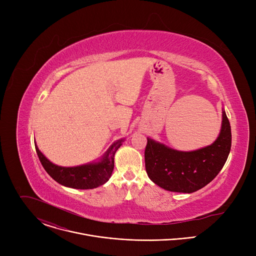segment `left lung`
<instances>
[{"mask_svg":"<svg viewBox=\"0 0 256 256\" xmlns=\"http://www.w3.org/2000/svg\"><path fill=\"white\" fill-rule=\"evenodd\" d=\"M144 165L149 178L161 188L192 194L206 184L225 165L231 150V126L222 109V126L216 140L194 151H178L147 138Z\"/></svg>","mask_w":256,"mask_h":256,"instance_id":"obj_1","label":"left lung"}]
</instances>
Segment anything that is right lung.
I'll return each instance as SVG.
<instances>
[{
    "label": "right lung",
    "mask_w": 256,
    "mask_h": 256,
    "mask_svg": "<svg viewBox=\"0 0 256 256\" xmlns=\"http://www.w3.org/2000/svg\"><path fill=\"white\" fill-rule=\"evenodd\" d=\"M124 140L114 142L97 162L80 166L64 167L50 162L35 144L38 158L50 176L58 184L76 190H92L103 186L110 178L114 167V155Z\"/></svg>",
    "instance_id": "obj_1"
}]
</instances>
